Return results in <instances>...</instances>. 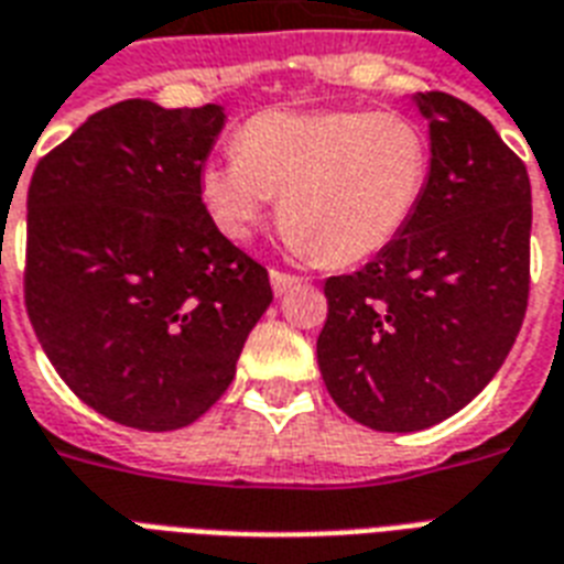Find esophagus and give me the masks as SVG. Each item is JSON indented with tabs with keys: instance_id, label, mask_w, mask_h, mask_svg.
Returning a JSON list of instances; mask_svg holds the SVG:
<instances>
[{
	"instance_id": "esophagus-1",
	"label": "esophagus",
	"mask_w": 564,
	"mask_h": 564,
	"mask_svg": "<svg viewBox=\"0 0 564 564\" xmlns=\"http://www.w3.org/2000/svg\"><path fill=\"white\" fill-rule=\"evenodd\" d=\"M269 278H272L274 295H286L292 286H299L301 283V278H295V274H286V272H278V269H272V272H269Z\"/></svg>"
}]
</instances>
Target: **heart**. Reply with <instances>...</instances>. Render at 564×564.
<instances>
[{"mask_svg": "<svg viewBox=\"0 0 564 564\" xmlns=\"http://www.w3.org/2000/svg\"><path fill=\"white\" fill-rule=\"evenodd\" d=\"M430 178V143L394 110H263L237 152L202 172V198L230 239H246L281 195L286 242L357 263L401 237Z\"/></svg>", "mask_w": 564, "mask_h": 564, "instance_id": "heart-1", "label": "heart"}]
</instances>
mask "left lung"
Wrapping results in <instances>:
<instances>
[{
    "label": "left lung",
    "instance_id": "8db88e82",
    "mask_svg": "<svg viewBox=\"0 0 564 564\" xmlns=\"http://www.w3.org/2000/svg\"><path fill=\"white\" fill-rule=\"evenodd\" d=\"M430 178L412 221L360 272L327 278L318 369L336 406L380 433L451 419L507 360L527 313L533 198L491 122L415 93Z\"/></svg>",
    "mask_w": 564,
    "mask_h": 564
}]
</instances>
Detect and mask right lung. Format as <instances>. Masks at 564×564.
<instances>
[{"instance_id": "obj_1", "label": "right lung", "mask_w": 564, "mask_h": 564, "mask_svg": "<svg viewBox=\"0 0 564 564\" xmlns=\"http://www.w3.org/2000/svg\"><path fill=\"white\" fill-rule=\"evenodd\" d=\"M225 108L128 99L93 113L29 187L25 307L64 383L105 419L193 424L237 375L269 274L202 202Z\"/></svg>"}]
</instances>
